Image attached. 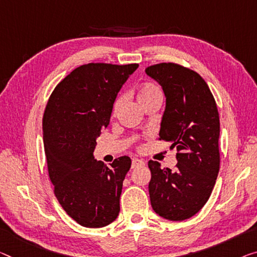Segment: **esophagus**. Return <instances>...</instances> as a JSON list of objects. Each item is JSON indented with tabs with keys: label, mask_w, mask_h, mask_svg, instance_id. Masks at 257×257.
Instances as JSON below:
<instances>
[{
	"label": "esophagus",
	"mask_w": 257,
	"mask_h": 257,
	"mask_svg": "<svg viewBox=\"0 0 257 257\" xmlns=\"http://www.w3.org/2000/svg\"><path fill=\"white\" fill-rule=\"evenodd\" d=\"M145 165V162L141 161L139 159H133L132 160V169H136V168H139V167H144Z\"/></svg>",
	"instance_id": "esophagus-1"
}]
</instances>
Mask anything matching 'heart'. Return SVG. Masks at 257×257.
<instances>
[{
	"label": "heart",
	"mask_w": 257,
	"mask_h": 257,
	"mask_svg": "<svg viewBox=\"0 0 257 257\" xmlns=\"http://www.w3.org/2000/svg\"><path fill=\"white\" fill-rule=\"evenodd\" d=\"M137 97H138V101H139V103L144 104L146 102L154 100V98H162V92L156 84L147 82V84L141 86L139 92H138ZM121 103H123V97L117 98V101L115 102V105H113V112H117V110L119 109Z\"/></svg>",
	"instance_id": "1"
}]
</instances>
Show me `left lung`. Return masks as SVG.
I'll return each instance as SVG.
<instances>
[{
	"label": "left lung",
	"instance_id": "obj_1",
	"mask_svg": "<svg viewBox=\"0 0 257 257\" xmlns=\"http://www.w3.org/2000/svg\"><path fill=\"white\" fill-rule=\"evenodd\" d=\"M146 73L163 88L167 104L160 140L177 147L176 168L149 161V196L154 211L169 220L199 212L210 196L219 171V115L203 78L175 63H160Z\"/></svg>",
	"mask_w": 257,
	"mask_h": 257
}]
</instances>
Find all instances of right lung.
Returning a JSON list of instances; mask_svg holds the SVG:
<instances>
[{"instance_id":"add662e5","label":"right lung","mask_w":257,"mask_h":257,"mask_svg":"<svg viewBox=\"0 0 257 257\" xmlns=\"http://www.w3.org/2000/svg\"><path fill=\"white\" fill-rule=\"evenodd\" d=\"M138 66H79L55 87L47 103L42 130L49 178L62 208L81 226L103 227L119 214L131 159L118 157L108 168L93 153L118 92Z\"/></svg>"}]
</instances>
